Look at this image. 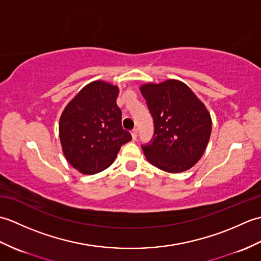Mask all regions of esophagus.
<instances>
[{
	"mask_svg": "<svg viewBox=\"0 0 261 261\" xmlns=\"http://www.w3.org/2000/svg\"><path fill=\"white\" fill-rule=\"evenodd\" d=\"M131 136H132V139L136 140L137 137H138V129H134L131 131Z\"/></svg>",
	"mask_w": 261,
	"mask_h": 261,
	"instance_id": "34e87169",
	"label": "esophagus"
}]
</instances>
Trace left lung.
<instances>
[{
  "instance_id": "left-lung-1",
  "label": "left lung",
  "mask_w": 261,
  "mask_h": 261,
  "mask_svg": "<svg viewBox=\"0 0 261 261\" xmlns=\"http://www.w3.org/2000/svg\"><path fill=\"white\" fill-rule=\"evenodd\" d=\"M140 91L154 124L151 141L142 146L147 160L167 173L192 168L203 156L212 131L207 109L180 81L148 83Z\"/></svg>"
}]
</instances>
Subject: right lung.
Returning a JSON list of instances; mask_svg holds the SVG:
<instances>
[{"instance_id":"right-lung-1","label":"right lung","mask_w":261,"mask_h":261,"mask_svg":"<svg viewBox=\"0 0 261 261\" xmlns=\"http://www.w3.org/2000/svg\"><path fill=\"white\" fill-rule=\"evenodd\" d=\"M118 95V86L92 82L82 88L60 116L59 138L65 158L82 174L107 169L122 145L132 139L121 124Z\"/></svg>"}]
</instances>
